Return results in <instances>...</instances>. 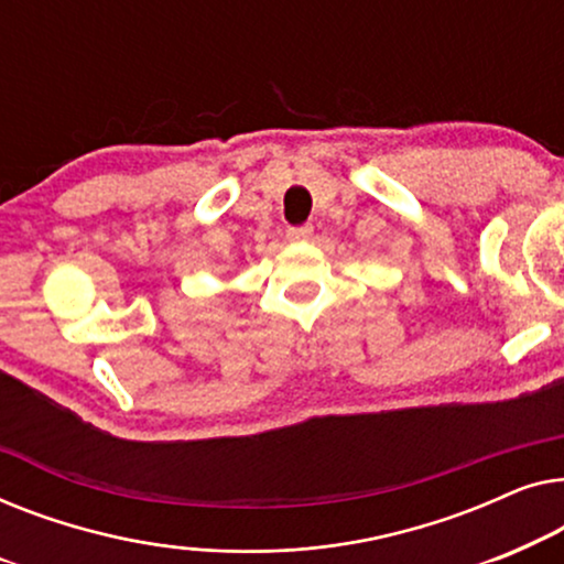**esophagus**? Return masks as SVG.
Returning <instances> with one entry per match:
<instances>
[{
    "instance_id": "obj_1",
    "label": "esophagus",
    "mask_w": 564,
    "mask_h": 564,
    "mask_svg": "<svg viewBox=\"0 0 564 564\" xmlns=\"http://www.w3.org/2000/svg\"><path fill=\"white\" fill-rule=\"evenodd\" d=\"M312 232H314V229L308 227V225H304V227H289V229H285V240H289V242H306L308 237H312Z\"/></svg>"
}]
</instances>
